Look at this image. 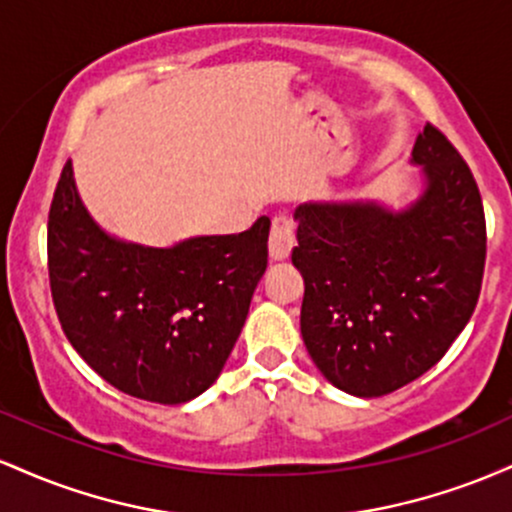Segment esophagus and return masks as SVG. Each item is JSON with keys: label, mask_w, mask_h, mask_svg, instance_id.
<instances>
[{"label": "esophagus", "mask_w": 512, "mask_h": 512, "mask_svg": "<svg viewBox=\"0 0 512 512\" xmlns=\"http://www.w3.org/2000/svg\"><path fill=\"white\" fill-rule=\"evenodd\" d=\"M293 223L286 216H276L272 221V231H269V257L274 262L289 260L293 250Z\"/></svg>", "instance_id": "obj_1"}]
</instances>
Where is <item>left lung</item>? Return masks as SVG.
<instances>
[{
  "instance_id": "obj_1",
  "label": "left lung",
  "mask_w": 512,
  "mask_h": 512,
  "mask_svg": "<svg viewBox=\"0 0 512 512\" xmlns=\"http://www.w3.org/2000/svg\"><path fill=\"white\" fill-rule=\"evenodd\" d=\"M419 192L402 207L380 199L301 204V334L339 390L383 397L433 368L474 313L486 260L484 207L436 127L416 134Z\"/></svg>"
}]
</instances>
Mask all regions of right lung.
I'll return each instance as SVG.
<instances>
[{
    "label": "right lung",
    "mask_w": 512,
    "mask_h": 512,
    "mask_svg": "<svg viewBox=\"0 0 512 512\" xmlns=\"http://www.w3.org/2000/svg\"><path fill=\"white\" fill-rule=\"evenodd\" d=\"M269 219L238 236L166 248L117 238L91 216L67 161L48 221L50 289L79 356L125 395L158 404L209 390L267 269Z\"/></svg>",
    "instance_id": "obj_1"
}]
</instances>
